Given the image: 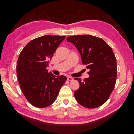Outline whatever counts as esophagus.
Returning a JSON list of instances; mask_svg holds the SVG:
<instances>
[{"instance_id": "esophagus-1", "label": "esophagus", "mask_w": 134, "mask_h": 134, "mask_svg": "<svg viewBox=\"0 0 134 134\" xmlns=\"http://www.w3.org/2000/svg\"><path fill=\"white\" fill-rule=\"evenodd\" d=\"M73 79L71 77H67V80L68 81H72Z\"/></svg>"}]
</instances>
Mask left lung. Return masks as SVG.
Returning <instances> with one entry per match:
<instances>
[{
	"label": "left lung",
	"mask_w": 134,
	"mask_h": 134,
	"mask_svg": "<svg viewBox=\"0 0 134 134\" xmlns=\"http://www.w3.org/2000/svg\"><path fill=\"white\" fill-rule=\"evenodd\" d=\"M74 44L90 77L82 81L76 78L80 88L74 92L76 100L86 108H96L109 99L117 78V62L111 48L103 39L91 35L69 36Z\"/></svg>",
	"instance_id": "left-lung-1"
}]
</instances>
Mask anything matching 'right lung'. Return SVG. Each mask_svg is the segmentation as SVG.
Listing matches in <instances>:
<instances>
[{
    "label": "right lung",
    "mask_w": 134,
    "mask_h": 134,
    "mask_svg": "<svg viewBox=\"0 0 134 134\" xmlns=\"http://www.w3.org/2000/svg\"><path fill=\"white\" fill-rule=\"evenodd\" d=\"M65 36L44 35L30 41L21 52L17 63L20 88L30 103L44 108L56 100L67 78L55 76L46 69Z\"/></svg>",
    "instance_id": "obj_1"
}]
</instances>
